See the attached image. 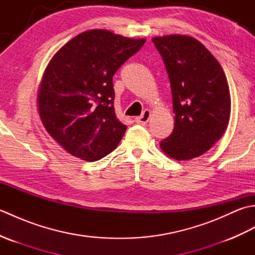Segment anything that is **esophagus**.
Instances as JSON below:
<instances>
[{
  "mask_svg": "<svg viewBox=\"0 0 255 255\" xmlns=\"http://www.w3.org/2000/svg\"><path fill=\"white\" fill-rule=\"evenodd\" d=\"M150 115H151V112L149 110H145L141 116L136 117V123L140 124V125H145L149 122Z\"/></svg>",
  "mask_w": 255,
  "mask_h": 255,
  "instance_id": "1",
  "label": "esophagus"
}]
</instances>
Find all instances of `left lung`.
I'll return each instance as SVG.
<instances>
[{"instance_id":"obj_1","label":"left lung","mask_w":255,"mask_h":255,"mask_svg":"<svg viewBox=\"0 0 255 255\" xmlns=\"http://www.w3.org/2000/svg\"><path fill=\"white\" fill-rule=\"evenodd\" d=\"M152 41L170 79L174 129L160 142L170 158L187 161L204 154L223 137L231 99L226 74L210 51L191 36L167 35Z\"/></svg>"}]
</instances>
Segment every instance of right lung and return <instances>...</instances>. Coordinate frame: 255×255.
Wrapping results in <instances>:
<instances>
[{"label": "right lung", "mask_w": 255, "mask_h": 255, "mask_svg": "<svg viewBox=\"0 0 255 255\" xmlns=\"http://www.w3.org/2000/svg\"><path fill=\"white\" fill-rule=\"evenodd\" d=\"M144 42L105 29L86 30L48 63L38 113L48 133L70 154L93 162L121 142L127 126L116 117L113 77Z\"/></svg>", "instance_id": "add662e5"}]
</instances>
